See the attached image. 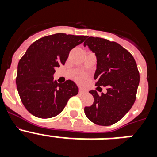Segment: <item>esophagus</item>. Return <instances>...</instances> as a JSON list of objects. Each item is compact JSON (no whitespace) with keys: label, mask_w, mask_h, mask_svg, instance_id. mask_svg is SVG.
I'll list each match as a JSON object with an SVG mask.
<instances>
[{"label":"esophagus","mask_w":157,"mask_h":157,"mask_svg":"<svg viewBox=\"0 0 157 157\" xmlns=\"http://www.w3.org/2000/svg\"><path fill=\"white\" fill-rule=\"evenodd\" d=\"M78 93H79L80 94H84V93H86V91L84 90H82V89L79 88V90H78Z\"/></svg>","instance_id":"1"}]
</instances>
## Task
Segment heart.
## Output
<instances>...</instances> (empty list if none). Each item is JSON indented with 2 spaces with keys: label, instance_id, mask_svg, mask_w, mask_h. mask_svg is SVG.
Returning a JSON list of instances; mask_svg holds the SVG:
<instances>
[{
  "label": "heart",
  "instance_id": "1",
  "mask_svg": "<svg viewBox=\"0 0 157 157\" xmlns=\"http://www.w3.org/2000/svg\"><path fill=\"white\" fill-rule=\"evenodd\" d=\"M76 80L80 84H83L87 81V76L86 75H79L76 77Z\"/></svg>",
  "mask_w": 157,
  "mask_h": 157
}]
</instances>
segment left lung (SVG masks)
Segmentation results:
<instances>
[{"label":"left lung","mask_w":157,"mask_h":157,"mask_svg":"<svg viewBox=\"0 0 157 157\" xmlns=\"http://www.w3.org/2000/svg\"><path fill=\"white\" fill-rule=\"evenodd\" d=\"M95 53L96 86H106V94L100 96L90 90L94 101L84 112L89 120L100 126L117 123L134 105L140 76L134 57L123 46L101 37H89L84 46Z\"/></svg>","instance_id":"left-lung-1"}]
</instances>
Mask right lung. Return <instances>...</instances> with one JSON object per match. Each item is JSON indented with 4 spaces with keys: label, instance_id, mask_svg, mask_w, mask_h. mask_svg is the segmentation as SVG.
I'll use <instances>...</instances> for the list:
<instances>
[{
    "label": "right lung",
    "instance_id": "right-lung-1",
    "mask_svg": "<svg viewBox=\"0 0 157 157\" xmlns=\"http://www.w3.org/2000/svg\"><path fill=\"white\" fill-rule=\"evenodd\" d=\"M86 36L58 33L43 37L30 45L17 67L16 86L25 108L36 117L57 116L78 88L71 80L57 84L55 69L64 64L69 52Z\"/></svg>",
    "mask_w": 157,
    "mask_h": 157
}]
</instances>
